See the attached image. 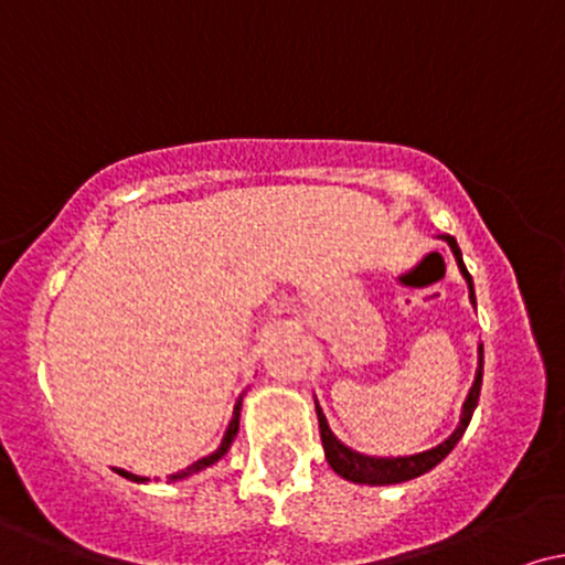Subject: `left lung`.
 <instances>
[{
    "instance_id": "obj_1",
    "label": "left lung",
    "mask_w": 565,
    "mask_h": 565,
    "mask_svg": "<svg viewBox=\"0 0 565 565\" xmlns=\"http://www.w3.org/2000/svg\"><path fill=\"white\" fill-rule=\"evenodd\" d=\"M440 238H444V242L451 246L459 274H462L465 281H468L470 302L476 305V289H472V278L468 274V268H465L462 252H459L457 238L446 236V233ZM481 382H483V345H478L476 380H472L470 391H468V395H465L462 414H459V425L454 427V433L449 438H444L438 446H433V449H425V451H417V454H404V457H374V454L350 449V446H345L340 438L334 436L332 427H329V423H327V414L321 412L319 401H316V414H319V427H321V444H323V454H327L329 468H332L337 476L345 478V481L366 483V486L404 483V481H412V478L425 476L427 470L436 468L440 459L449 457V451L459 444V438L465 436V430H468V425L472 419V412H476V406H478Z\"/></svg>"
}]
</instances>
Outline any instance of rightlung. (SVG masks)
Returning a JSON list of instances; mask_svg holds the SVG:
<instances>
[{
  "mask_svg": "<svg viewBox=\"0 0 565 565\" xmlns=\"http://www.w3.org/2000/svg\"><path fill=\"white\" fill-rule=\"evenodd\" d=\"M242 401H244V395H238L236 406H233V417H231V423H228V430H225V436H223V440H220L217 449L212 451V454H206V457L196 459V462H193V465H188L185 470H178V472H172V476H167V483L185 481V478H191V476H196V472H201V470L212 468V465H215L217 459H223L225 454H228V449L233 446V440H236V436H238V419H242ZM114 470L119 472L121 478H127V481H135V483H148V481H151V478L135 476V472H127V470H121V468H114ZM153 481H159V478H153Z\"/></svg>",
  "mask_w": 565,
  "mask_h": 565,
  "instance_id": "1",
  "label": "right lung"
}]
</instances>
